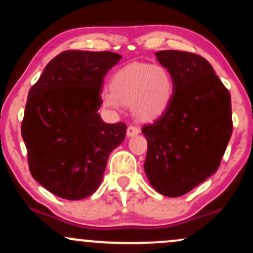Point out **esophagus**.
I'll use <instances>...</instances> for the list:
<instances>
[{
	"instance_id": "1",
	"label": "esophagus",
	"mask_w": 253,
	"mask_h": 253,
	"mask_svg": "<svg viewBox=\"0 0 253 253\" xmlns=\"http://www.w3.org/2000/svg\"><path fill=\"white\" fill-rule=\"evenodd\" d=\"M140 133V129H139V127L136 126H128V128H127V136H134L136 134H139Z\"/></svg>"
}]
</instances>
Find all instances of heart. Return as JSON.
Returning <instances> with one entry per match:
<instances>
[{"instance_id": "b5f03b06", "label": "heart", "mask_w": 253, "mask_h": 253, "mask_svg": "<svg viewBox=\"0 0 253 253\" xmlns=\"http://www.w3.org/2000/svg\"><path fill=\"white\" fill-rule=\"evenodd\" d=\"M109 89L101 94V102L106 108L117 110L121 103L129 104L138 120L152 121L169 107L175 83L164 66L132 63L113 75Z\"/></svg>"}]
</instances>
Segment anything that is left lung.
Instances as JSON below:
<instances>
[{
    "label": "left lung",
    "mask_w": 253,
    "mask_h": 253,
    "mask_svg": "<svg viewBox=\"0 0 253 253\" xmlns=\"http://www.w3.org/2000/svg\"><path fill=\"white\" fill-rule=\"evenodd\" d=\"M158 62L175 83L172 100L153 124L141 128L147 140L144 169L159 194H187L219 168L231 139V95L205 58L184 51H159Z\"/></svg>",
    "instance_id": "left-lung-1"
}]
</instances>
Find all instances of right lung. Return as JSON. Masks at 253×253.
I'll return each instance as SVG.
<instances>
[{"label": "right lung", "mask_w": 253, "mask_h": 253, "mask_svg": "<svg viewBox=\"0 0 253 253\" xmlns=\"http://www.w3.org/2000/svg\"><path fill=\"white\" fill-rule=\"evenodd\" d=\"M120 59L108 51H64L28 92L21 134L30 171L62 199L94 194L109 153L124 141L126 125L106 124L97 113L104 75Z\"/></svg>", "instance_id": "right-lung-1"}]
</instances>
